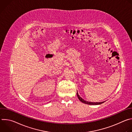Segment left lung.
<instances>
[{"instance_id": "left-lung-1", "label": "left lung", "mask_w": 132, "mask_h": 132, "mask_svg": "<svg viewBox=\"0 0 132 132\" xmlns=\"http://www.w3.org/2000/svg\"><path fill=\"white\" fill-rule=\"evenodd\" d=\"M77 97L79 99V100L82 102V103H86V104H89V105H98V104H101L102 103H103L104 102H88V101H86V100H84L82 98H81L79 95L78 92H77Z\"/></svg>"}]
</instances>
